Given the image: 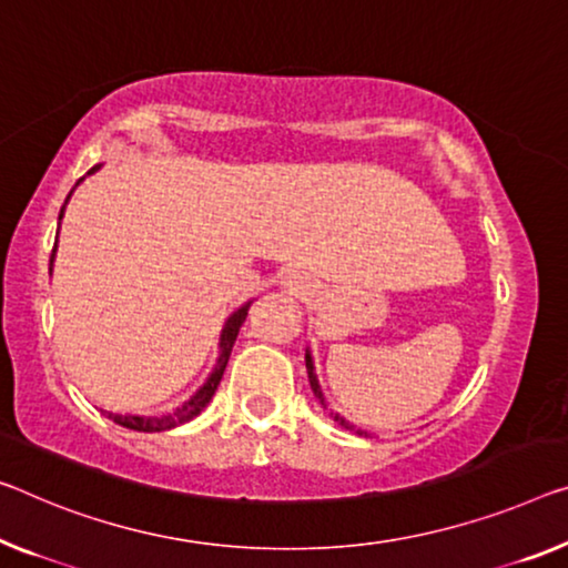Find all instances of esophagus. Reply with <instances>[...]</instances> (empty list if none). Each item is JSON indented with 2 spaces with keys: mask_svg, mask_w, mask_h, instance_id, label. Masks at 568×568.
Masks as SVG:
<instances>
[{
  "mask_svg": "<svg viewBox=\"0 0 568 568\" xmlns=\"http://www.w3.org/2000/svg\"><path fill=\"white\" fill-rule=\"evenodd\" d=\"M284 286H286V290H290L292 294H307V284H304V278L296 276V274L286 276V278H284Z\"/></svg>",
  "mask_w": 568,
  "mask_h": 568,
  "instance_id": "34e87169",
  "label": "esophagus"
}]
</instances>
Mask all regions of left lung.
I'll use <instances>...</instances> for the list:
<instances>
[{"instance_id":"obj_1","label":"left lung","mask_w":568,"mask_h":568,"mask_svg":"<svg viewBox=\"0 0 568 568\" xmlns=\"http://www.w3.org/2000/svg\"><path fill=\"white\" fill-rule=\"evenodd\" d=\"M304 361H307V375H310V386H312V390H314V396H317L320 398V404H322V408H327V412H329V416H333L335 418V422L339 424V426H343V429H351V432H355V426L351 424V422H345V418L343 416H339V414H335L333 412V408H329L327 406V400H325V394H322V388H320V381H317V375H314V363H312V355H310V351H307V355H304ZM357 434H363L361 429H357Z\"/></svg>"}]
</instances>
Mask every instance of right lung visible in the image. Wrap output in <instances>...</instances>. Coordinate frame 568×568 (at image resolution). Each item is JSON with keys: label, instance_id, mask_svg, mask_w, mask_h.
<instances>
[{"label": "right lung", "instance_id": "1", "mask_svg": "<svg viewBox=\"0 0 568 568\" xmlns=\"http://www.w3.org/2000/svg\"><path fill=\"white\" fill-rule=\"evenodd\" d=\"M99 168H101V164H95V168L89 170V174H93ZM81 180H83V178H81ZM81 180H78V182H81ZM78 182H75V185H78ZM71 195H73V190H71V193H68L65 203H68V200H71ZM63 211H65V205L60 207L58 221H60V217H63ZM55 251H58V241H55V246H52L50 272H52V258H55ZM248 307H251V302L243 304L241 310H235V312L231 314V317L225 320L223 333H221V343H217V361H215V368H213L211 375H207V381L203 383V386L197 388V394L190 396V400H185V404L178 406V408H174V412L164 414V416H121V414H109V418H113V422H116V424L126 426V429H134V432H168V429H174V426L190 422V418H195L200 412H203V408H205L207 404H211V398H213V394H215L217 383H221V378H223L225 365H229V357H231L235 337H239V329H241L243 322H246Z\"/></svg>", "mask_w": 568, "mask_h": 568}]
</instances>
